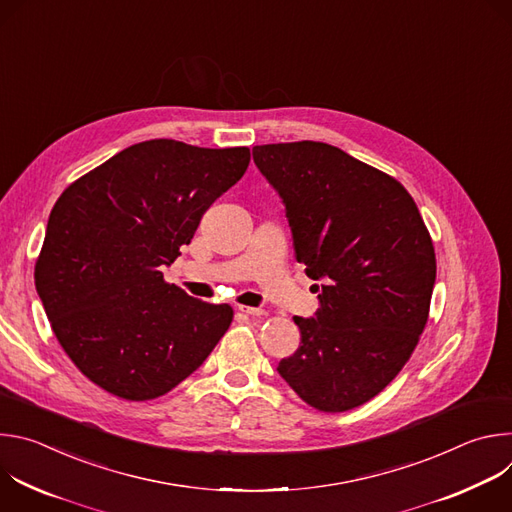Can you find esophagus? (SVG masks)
I'll return each instance as SVG.
<instances>
[{
	"instance_id": "obj_1",
	"label": "esophagus",
	"mask_w": 512,
	"mask_h": 512,
	"mask_svg": "<svg viewBox=\"0 0 512 512\" xmlns=\"http://www.w3.org/2000/svg\"><path fill=\"white\" fill-rule=\"evenodd\" d=\"M239 312L245 314V316H249V318H261V316H265V310H261V308H251V306H239Z\"/></svg>"
}]
</instances>
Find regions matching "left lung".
I'll return each instance as SVG.
<instances>
[{"label": "left lung", "instance_id": "1", "mask_svg": "<svg viewBox=\"0 0 512 512\" xmlns=\"http://www.w3.org/2000/svg\"><path fill=\"white\" fill-rule=\"evenodd\" d=\"M253 160L285 204L298 263L322 281L320 308L294 318L302 342L277 371L318 411L354 409L399 375L427 324L429 231L401 182L334 145H255Z\"/></svg>", "mask_w": 512, "mask_h": 512}]
</instances>
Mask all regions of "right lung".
Instances as JSON below:
<instances>
[{"label":"right lung","instance_id":"add662e5","mask_svg":"<svg viewBox=\"0 0 512 512\" xmlns=\"http://www.w3.org/2000/svg\"><path fill=\"white\" fill-rule=\"evenodd\" d=\"M249 148L176 139L131 145L56 200L34 279L75 367L127 401L166 395L190 377L233 322L164 281L210 204L241 180Z\"/></svg>","mask_w":512,"mask_h":512}]
</instances>
